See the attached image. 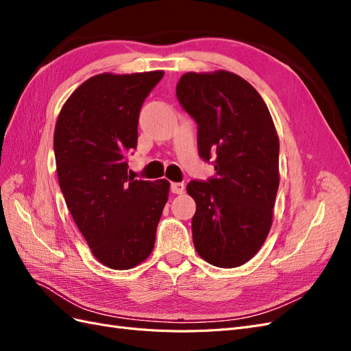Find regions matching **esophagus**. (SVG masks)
<instances>
[{
  "label": "esophagus",
  "mask_w": 351,
  "mask_h": 351,
  "mask_svg": "<svg viewBox=\"0 0 351 351\" xmlns=\"http://www.w3.org/2000/svg\"><path fill=\"white\" fill-rule=\"evenodd\" d=\"M171 192L176 195H182L184 192V184L183 183H171Z\"/></svg>",
  "instance_id": "34e87169"
}]
</instances>
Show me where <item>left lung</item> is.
<instances>
[{"instance_id": "8db88e82", "label": "left lung", "mask_w": 351, "mask_h": 351, "mask_svg": "<svg viewBox=\"0 0 351 351\" xmlns=\"http://www.w3.org/2000/svg\"><path fill=\"white\" fill-rule=\"evenodd\" d=\"M177 98L197 123L199 155L217 176L192 180V219L199 256L219 268L250 261L267 240L280 184V141L267 104L234 73H186Z\"/></svg>"}]
</instances>
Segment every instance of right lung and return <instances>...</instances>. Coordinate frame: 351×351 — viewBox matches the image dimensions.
I'll return each instance as SVG.
<instances>
[{
    "label": "right lung",
    "mask_w": 351,
    "mask_h": 351,
    "mask_svg": "<svg viewBox=\"0 0 351 351\" xmlns=\"http://www.w3.org/2000/svg\"><path fill=\"white\" fill-rule=\"evenodd\" d=\"M164 71L97 74L62 105L54 132L58 183L89 247L111 269H130L154 250L169 183L134 180L125 155L137 146L145 98Z\"/></svg>",
    "instance_id": "right-lung-1"
}]
</instances>
